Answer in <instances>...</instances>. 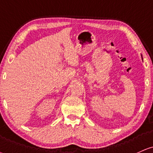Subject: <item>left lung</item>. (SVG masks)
Segmentation results:
<instances>
[{
    "instance_id": "8db88e82",
    "label": "left lung",
    "mask_w": 153,
    "mask_h": 153,
    "mask_svg": "<svg viewBox=\"0 0 153 153\" xmlns=\"http://www.w3.org/2000/svg\"><path fill=\"white\" fill-rule=\"evenodd\" d=\"M142 59H143V58H142Z\"/></svg>"
}]
</instances>
